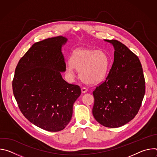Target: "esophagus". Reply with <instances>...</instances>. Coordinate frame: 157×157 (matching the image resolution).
<instances>
[{"label": "esophagus", "instance_id": "34e87169", "mask_svg": "<svg viewBox=\"0 0 157 157\" xmlns=\"http://www.w3.org/2000/svg\"><path fill=\"white\" fill-rule=\"evenodd\" d=\"M87 91V88H86V87H82V88H81V92L82 93H86Z\"/></svg>", "mask_w": 157, "mask_h": 157}]
</instances>
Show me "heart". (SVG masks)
<instances>
[{
	"instance_id": "heart-1",
	"label": "heart",
	"mask_w": 157,
	"mask_h": 157,
	"mask_svg": "<svg viewBox=\"0 0 157 157\" xmlns=\"http://www.w3.org/2000/svg\"><path fill=\"white\" fill-rule=\"evenodd\" d=\"M109 66L110 59L104 52L78 48L73 52L70 62L67 63L66 68L67 73L72 76L77 70L82 81L96 84L105 79Z\"/></svg>"
}]
</instances>
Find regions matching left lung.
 Listing matches in <instances>:
<instances>
[{
    "label": "left lung",
    "mask_w": 157,
    "mask_h": 157,
    "mask_svg": "<svg viewBox=\"0 0 157 157\" xmlns=\"http://www.w3.org/2000/svg\"><path fill=\"white\" fill-rule=\"evenodd\" d=\"M104 40L114 48V63L105 80L93 93V114L103 126L116 128L137 114L145 93V82L138 56L116 40Z\"/></svg>",
    "instance_id": "left-lung-1"
}]
</instances>
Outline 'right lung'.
I'll return each mask as SVG.
<instances>
[{"label": "right lung", "mask_w": 157, "mask_h": 157, "mask_svg": "<svg viewBox=\"0 0 157 157\" xmlns=\"http://www.w3.org/2000/svg\"><path fill=\"white\" fill-rule=\"evenodd\" d=\"M67 40L59 36L34 43L19 60L12 81L21 113L49 132L60 131L68 124L81 93L79 86L68 83L61 75L66 70L61 47Z\"/></svg>", "instance_id": "add662e5"}]
</instances>
